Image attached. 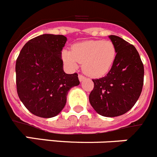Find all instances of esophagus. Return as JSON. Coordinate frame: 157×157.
<instances>
[{
  "label": "esophagus",
  "instance_id": "34e87169",
  "mask_svg": "<svg viewBox=\"0 0 157 157\" xmlns=\"http://www.w3.org/2000/svg\"><path fill=\"white\" fill-rule=\"evenodd\" d=\"M78 77H79V80H80V82L81 81H83V80H84V79L86 78L85 77H84V76H83V75H81V74H80V75L78 76Z\"/></svg>",
  "mask_w": 157,
  "mask_h": 157
}]
</instances>
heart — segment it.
I'll return each instance as SVG.
<instances>
[{"label":"heart","mask_w":157,"mask_h":157,"mask_svg":"<svg viewBox=\"0 0 157 157\" xmlns=\"http://www.w3.org/2000/svg\"><path fill=\"white\" fill-rule=\"evenodd\" d=\"M117 50L111 41L87 40L73 45L72 50H63V59L70 68L83 64V70L91 77L105 75L115 61Z\"/></svg>","instance_id":"heart-1"}]
</instances>
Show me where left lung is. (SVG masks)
I'll return each mask as SVG.
<instances>
[{"label": "left lung", "instance_id": "8db88e82", "mask_svg": "<svg viewBox=\"0 0 157 157\" xmlns=\"http://www.w3.org/2000/svg\"><path fill=\"white\" fill-rule=\"evenodd\" d=\"M117 50L115 61L105 77L93 79L89 101L103 117H114L129 111L142 91L144 66L135 46L120 36H109Z\"/></svg>", "mask_w": 157, "mask_h": 157}]
</instances>
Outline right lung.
<instances>
[{
    "label": "right lung",
    "instance_id": "obj_1",
    "mask_svg": "<svg viewBox=\"0 0 157 157\" xmlns=\"http://www.w3.org/2000/svg\"><path fill=\"white\" fill-rule=\"evenodd\" d=\"M66 40L63 35H40L24 45L17 58V93L37 117L58 115L66 105L69 90L80 84L77 73L63 71L62 50Z\"/></svg>",
    "mask_w": 157,
    "mask_h": 157
}]
</instances>
